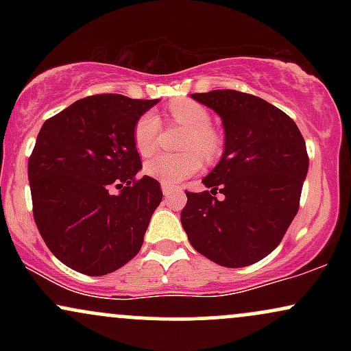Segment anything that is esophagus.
Returning a JSON list of instances; mask_svg holds the SVG:
<instances>
[{
  "mask_svg": "<svg viewBox=\"0 0 351 351\" xmlns=\"http://www.w3.org/2000/svg\"><path fill=\"white\" fill-rule=\"evenodd\" d=\"M162 191L165 196H170L173 191H176V188L171 186V184H168V183H162Z\"/></svg>",
  "mask_w": 351,
  "mask_h": 351,
  "instance_id": "34e87169",
  "label": "esophagus"
}]
</instances>
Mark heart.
Masks as SVG:
<instances>
[{"label": "heart", "instance_id": "1", "mask_svg": "<svg viewBox=\"0 0 351 351\" xmlns=\"http://www.w3.org/2000/svg\"><path fill=\"white\" fill-rule=\"evenodd\" d=\"M173 122L188 128L181 148L183 153H160L145 163V173L162 183L176 184L201 168L200 152L204 158L211 160L219 153V136L211 130V115L199 104L180 100L170 107ZM162 120L155 112H147L136 120L134 142L140 155L148 156L158 147Z\"/></svg>", "mask_w": 351, "mask_h": 351}]
</instances>
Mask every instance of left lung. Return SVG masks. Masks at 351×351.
Wrapping results in <instances>:
<instances>
[{"label":"left lung","mask_w":351,"mask_h":351,"mask_svg":"<svg viewBox=\"0 0 351 351\" xmlns=\"http://www.w3.org/2000/svg\"><path fill=\"white\" fill-rule=\"evenodd\" d=\"M219 115L224 152L204 176L209 191L188 193L181 224L199 254L245 267L279 245L299 211L308 156L299 127L256 95L211 90L189 95ZM219 191L223 200L214 198Z\"/></svg>","instance_id":"1"}]
</instances>
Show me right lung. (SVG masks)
Here are the masks:
<instances>
[{
	"instance_id": "add662e5",
	"label": "right lung",
	"mask_w": 351,
	"mask_h": 351,
	"mask_svg": "<svg viewBox=\"0 0 351 351\" xmlns=\"http://www.w3.org/2000/svg\"><path fill=\"white\" fill-rule=\"evenodd\" d=\"M160 100L102 94L46 120L27 162L36 226L62 264L106 276L138 254L160 183L136 178V120ZM119 189L113 193V188Z\"/></svg>"
}]
</instances>
